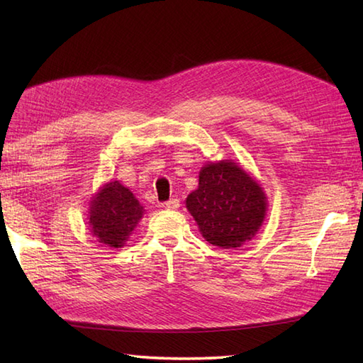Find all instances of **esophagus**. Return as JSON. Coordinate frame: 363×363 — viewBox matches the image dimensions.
Listing matches in <instances>:
<instances>
[{
	"mask_svg": "<svg viewBox=\"0 0 363 363\" xmlns=\"http://www.w3.org/2000/svg\"><path fill=\"white\" fill-rule=\"evenodd\" d=\"M163 208H166V209H171V211L179 209V208H180V200H179V199H171L169 201L163 203Z\"/></svg>",
	"mask_w": 363,
	"mask_h": 363,
	"instance_id": "obj_1",
	"label": "esophagus"
}]
</instances>
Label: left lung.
<instances>
[{
	"label": "left lung",
	"mask_w": 363,
	"mask_h": 363,
	"mask_svg": "<svg viewBox=\"0 0 363 363\" xmlns=\"http://www.w3.org/2000/svg\"><path fill=\"white\" fill-rule=\"evenodd\" d=\"M186 208L206 242L231 250L257 234L268 200L262 184L240 164L220 160L201 167L199 188L188 196Z\"/></svg>",
	"instance_id": "1"
}]
</instances>
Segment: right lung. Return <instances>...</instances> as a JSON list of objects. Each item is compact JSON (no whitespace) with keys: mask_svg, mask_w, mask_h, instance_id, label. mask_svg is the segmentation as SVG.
<instances>
[{"mask_svg":"<svg viewBox=\"0 0 363 363\" xmlns=\"http://www.w3.org/2000/svg\"><path fill=\"white\" fill-rule=\"evenodd\" d=\"M145 214L129 188L118 180L104 183L89 203V229L101 245L123 248Z\"/></svg>","mask_w":363,"mask_h":363,"instance_id":"obj_1","label":"right lung"}]
</instances>
